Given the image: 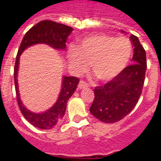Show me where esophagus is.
Segmentation results:
<instances>
[{"label":"esophagus","instance_id":"1","mask_svg":"<svg viewBox=\"0 0 161 161\" xmlns=\"http://www.w3.org/2000/svg\"><path fill=\"white\" fill-rule=\"evenodd\" d=\"M89 87V85H88L86 82L83 81V80H80L79 82V85H78V89H85V88H88Z\"/></svg>","mask_w":161,"mask_h":161}]
</instances>
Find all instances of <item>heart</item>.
Masks as SVG:
<instances>
[{
    "label": "heart",
    "mask_w": 161,
    "mask_h": 161,
    "mask_svg": "<svg viewBox=\"0 0 161 161\" xmlns=\"http://www.w3.org/2000/svg\"><path fill=\"white\" fill-rule=\"evenodd\" d=\"M132 54L130 40L125 37L96 34L80 39L77 47H68V64L74 72H85L91 64L93 75L102 82L117 77L128 64Z\"/></svg>",
    "instance_id": "obj_1"
}]
</instances>
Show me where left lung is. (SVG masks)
<instances>
[{
	"instance_id": "8db88e82",
	"label": "left lung",
	"mask_w": 161,
	"mask_h": 161,
	"mask_svg": "<svg viewBox=\"0 0 161 161\" xmlns=\"http://www.w3.org/2000/svg\"><path fill=\"white\" fill-rule=\"evenodd\" d=\"M130 38L134 46L133 64L103 86L95 87V97L89 110L103 123L123 119L131 112L141 95L147 69L146 52L137 37L130 35Z\"/></svg>"
}]
</instances>
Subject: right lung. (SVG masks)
I'll return each instance as SVG.
<instances>
[{
    "mask_svg": "<svg viewBox=\"0 0 161 161\" xmlns=\"http://www.w3.org/2000/svg\"><path fill=\"white\" fill-rule=\"evenodd\" d=\"M72 28L68 25L58 22L44 20L37 23L25 33L18 49L14 65V84L16 89L17 100L20 110L24 118L31 124L39 129L48 130L53 128L59 120L63 119L67 108V102L76 91L80 80L75 76H63L62 87L58 99L50 109L42 113H35L25 108L21 101L18 89V72L19 68V59L22 52L26 48L35 44H47L56 50L64 51L66 41L72 31Z\"/></svg>",
    "mask_w": 161,
    "mask_h": 161,
    "instance_id": "right-lung-1",
    "label": "right lung"
}]
</instances>
